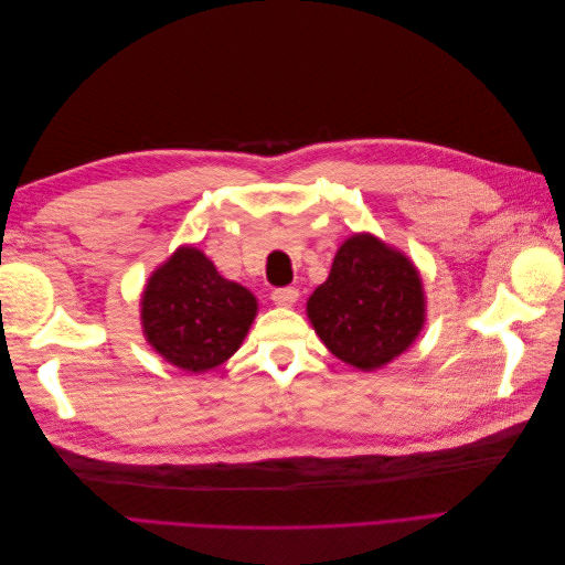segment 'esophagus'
Masks as SVG:
<instances>
[{
    "label": "esophagus",
    "instance_id": "esophagus-1",
    "mask_svg": "<svg viewBox=\"0 0 565 565\" xmlns=\"http://www.w3.org/2000/svg\"><path fill=\"white\" fill-rule=\"evenodd\" d=\"M270 299L278 306H292L299 299V289L297 287H278L270 292Z\"/></svg>",
    "mask_w": 565,
    "mask_h": 565
}]
</instances>
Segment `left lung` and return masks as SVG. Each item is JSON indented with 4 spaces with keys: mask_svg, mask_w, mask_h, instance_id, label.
Here are the masks:
<instances>
[{
    "mask_svg": "<svg viewBox=\"0 0 565 565\" xmlns=\"http://www.w3.org/2000/svg\"><path fill=\"white\" fill-rule=\"evenodd\" d=\"M424 287L415 264L370 233L337 249L328 280L306 313L339 361L377 370L398 358L424 328Z\"/></svg>",
    "mask_w": 565,
    "mask_h": 565,
    "instance_id": "8db88e82",
    "label": "left lung"
}]
</instances>
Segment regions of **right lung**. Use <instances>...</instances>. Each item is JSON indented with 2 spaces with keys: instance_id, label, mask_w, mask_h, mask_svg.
Instances as JSON below:
<instances>
[{
  "instance_id": "right-lung-1",
  "label": "right lung",
  "mask_w": 565,
  "mask_h": 565,
  "mask_svg": "<svg viewBox=\"0 0 565 565\" xmlns=\"http://www.w3.org/2000/svg\"><path fill=\"white\" fill-rule=\"evenodd\" d=\"M256 316L247 287L218 276L198 247H179L141 297L148 344L185 372H207L241 349Z\"/></svg>"
}]
</instances>
